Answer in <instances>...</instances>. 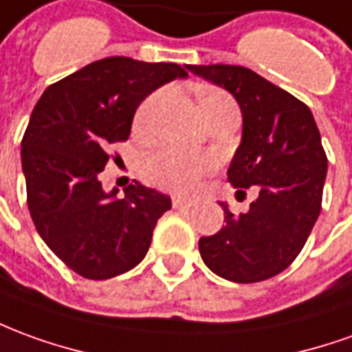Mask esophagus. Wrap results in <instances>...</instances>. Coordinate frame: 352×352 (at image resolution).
Instances as JSON below:
<instances>
[{
	"mask_svg": "<svg viewBox=\"0 0 352 352\" xmlns=\"http://www.w3.org/2000/svg\"><path fill=\"white\" fill-rule=\"evenodd\" d=\"M194 206V201L183 200V198H173V208L175 210H190Z\"/></svg>",
	"mask_w": 352,
	"mask_h": 352,
	"instance_id": "34e87169",
	"label": "esophagus"
}]
</instances>
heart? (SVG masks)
<instances>
[{"instance_id": "obj_1", "label": "heart", "mask_w": 352, "mask_h": 352, "mask_svg": "<svg viewBox=\"0 0 352 352\" xmlns=\"http://www.w3.org/2000/svg\"><path fill=\"white\" fill-rule=\"evenodd\" d=\"M164 97L166 91L158 89L142 100L133 118L135 131L146 133L151 129ZM198 102L204 118L211 116L219 108L236 107L234 100L225 91L211 87L198 93ZM215 166L217 162L211 154L168 146L146 154L141 162V171L142 177L158 188L175 194H190L200 186L201 179L215 169Z\"/></svg>"}]
</instances>
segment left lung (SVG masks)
Masks as SVG:
<instances>
[{
  "label": "left lung",
  "mask_w": 352,
  "mask_h": 352,
  "mask_svg": "<svg viewBox=\"0 0 352 352\" xmlns=\"http://www.w3.org/2000/svg\"><path fill=\"white\" fill-rule=\"evenodd\" d=\"M186 68L238 100L244 131L228 181L236 188L259 190L248 213L234 215L221 204L227 225L200 238L201 259L221 278L236 284L272 278L296 261L320 213L328 171L320 131L305 102L250 68Z\"/></svg>",
  "instance_id": "8db88e82"
}]
</instances>
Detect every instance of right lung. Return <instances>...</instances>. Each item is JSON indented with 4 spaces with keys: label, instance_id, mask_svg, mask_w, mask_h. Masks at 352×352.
<instances>
[{
    "label": "right lung",
    "instance_id": "1",
    "mask_svg": "<svg viewBox=\"0 0 352 352\" xmlns=\"http://www.w3.org/2000/svg\"><path fill=\"white\" fill-rule=\"evenodd\" d=\"M173 63L108 56L49 85L22 137L26 201L39 236L68 269L114 278L144 259L171 198L135 181L102 190L110 144L129 139L139 102L160 85L186 78Z\"/></svg>",
    "mask_w": 352,
    "mask_h": 352
}]
</instances>
